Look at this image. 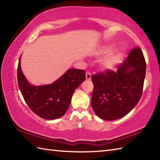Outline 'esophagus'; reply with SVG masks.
I'll list each match as a JSON object with an SVG mask.
<instances>
[{"instance_id":"34e87169","label":"esophagus","mask_w":160,"mask_h":160,"mask_svg":"<svg viewBox=\"0 0 160 160\" xmlns=\"http://www.w3.org/2000/svg\"><path fill=\"white\" fill-rule=\"evenodd\" d=\"M86 78L87 80H90L91 78V74L89 71H87V72L86 73Z\"/></svg>"}]
</instances>
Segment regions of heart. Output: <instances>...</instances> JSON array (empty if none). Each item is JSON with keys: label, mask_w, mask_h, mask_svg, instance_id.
<instances>
[{"label": "heart", "mask_w": 160, "mask_h": 160, "mask_svg": "<svg viewBox=\"0 0 160 160\" xmlns=\"http://www.w3.org/2000/svg\"><path fill=\"white\" fill-rule=\"evenodd\" d=\"M113 49V45H107L103 47L100 51L101 54H107L111 52ZM124 52L122 50L117 51L111 55L108 56L105 58L102 62V66L105 69H111L115 67V64L119 62V61L123 57Z\"/></svg>", "instance_id": "heart-1"}]
</instances>
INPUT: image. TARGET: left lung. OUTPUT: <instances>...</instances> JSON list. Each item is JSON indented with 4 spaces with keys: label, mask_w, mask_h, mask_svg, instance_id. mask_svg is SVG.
I'll list each match as a JSON object with an SVG mask.
<instances>
[{
    "label": "left lung",
    "mask_w": 160,
    "mask_h": 160,
    "mask_svg": "<svg viewBox=\"0 0 160 160\" xmlns=\"http://www.w3.org/2000/svg\"><path fill=\"white\" fill-rule=\"evenodd\" d=\"M116 68V72L107 69L91 77V106L98 116L105 120L124 116L140 100L147 64L140 47L132 49Z\"/></svg>",
    "instance_id": "obj_1"
}]
</instances>
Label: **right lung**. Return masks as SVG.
I'll list each match as a JSON object with an SVG mask.
<instances>
[{"label": "right lung", "instance_id": "obj_1", "mask_svg": "<svg viewBox=\"0 0 160 160\" xmlns=\"http://www.w3.org/2000/svg\"><path fill=\"white\" fill-rule=\"evenodd\" d=\"M17 78L20 92L30 109L46 120H54L64 115L75 89L86 78L84 70L71 69L52 84L32 86L22 72L20 58Z\"/></svg>", "mask_w": 160, "mask_h": 160}]
</instances>
